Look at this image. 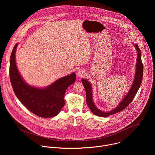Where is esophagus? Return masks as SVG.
<instances>
[{"mask_svg": "<svg viewBox=\"0 0 155 155\" xmlns=\"http://www.w3.org/2000/svg\"><path fill=\"white\" fill-rule=\"evenodd\" d=\"M85 73H84V71L82 69H80L77 71V75L78 77H84Z\"/></svg>", "mask_w": 155, "mask_h": 155, "instance_id": "1", "label": "esophagus"}]
</instances>
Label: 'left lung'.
<instances>
[{
    "mask_svg": "<svg viewBox=\"0 0 155 155\" xmlns=\"http://www.w3.org/2000/svg\"><path fill=\"white\" fill-rule=\"evenodd\" d=\"M137 51V64H136V72L135 75V78L132 84L130 89L127 93V94L124 97L123 101L120 103L118 107L115 108L113 110L108 112H102L101 110H99L94 105L93 100V94H92V87L91 84L88 82L87 80L82 79L81 81L83 84V86L86 90V104L87 106L90 108L91 111L94 115L101 117H107L117 114L121 110L126 108L130 103L134 99L136 96L139 87L140 86L142 78H143V65L141 59V52L140 48L137 45H135Z\"/></svg>",
    "mask_w": 155,
    "mask_h": 155,
    "instance_id": "8db88e82",
    "label": "left lung"
}]
</instances>
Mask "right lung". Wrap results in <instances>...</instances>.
<instances>
[{
  "label": "right lung",
  "mask_w": 155,
  "mask_h": 155,
  "mask_svg": "<svg viewBox=\"0 0 155 155\" xmlns=\"http://www.w3.org/2000/svg\"><path fill=\"white\" fill-rule=\"evenodd\" d=\"M17 45L18 43L11 54L9 69L10 80L15 95L29 110L38 117H55L65 104V93L67 88L75 82V74L74 72L61 78L43 89L31 86L24 81L18 72L15 61Z\"/></svg>",
  "instance_id": "add662e5"
}]
</instances>
